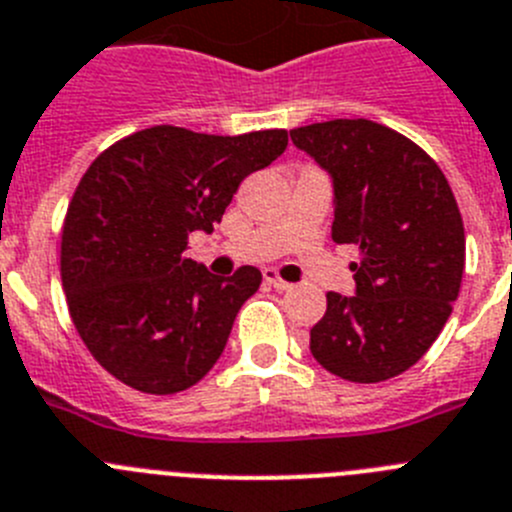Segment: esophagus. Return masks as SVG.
<instances>
[{
  "label": "esophagus",
  "instance_id": "obj_1",
  "mask_svg": "<svg viewBox=\"0 0 512 512\" xmlns=\"http://www.w3.org/2000/svg\"><path fill=\"white\" fill-rule=\"evenodd\" d=\"M265 283L273 285V288H278V290H288L290 288V283H285V280L280 278L275 270H265Z\"/></svg>",
  "mask_w": 512,
  "mask_h": 512
}]
</instances>
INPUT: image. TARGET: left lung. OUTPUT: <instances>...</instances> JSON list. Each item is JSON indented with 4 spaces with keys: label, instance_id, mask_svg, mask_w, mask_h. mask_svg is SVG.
<instances>
[{
    "label": "left lung",
    "instance_id": "1",
    "mask_svg": "<svg viewBox=\"0 0 512 512\" xmlns=\"http://www.w3.org/2000/svg\"><path fill=\"white\" fill-rule=\"evenodd\" d=\"M334 183L331 239L359 247L354 296L326 293L311 354L331 375L382 382L413 367L444 329L464 273V224L439 165L370 119L290 130Z\"/></svg>",
    "mask_w": 512,
    "mask_h": 512
}]
</instances>
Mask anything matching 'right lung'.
<instances>
[{
  "mask_svg": "<svg viewBox=\"0 0 512 512\" xmlns=\"http://www.w3.org/2000/svg\"><path fill=\"white\" fill-rule=\"evenodd\" d=\"M288 147L285 130L237 137L158 124L114 142L68 204L61 278L78 334L109 375L150 395L191 388L222 357L257 267L232 278L186 257L239 183Z\"/></svg>",
  "mask_w": 512,
  "mask_h": 512,
  "instance_id": "obj_1",
  "label": "right lung"
}]
</instances>
